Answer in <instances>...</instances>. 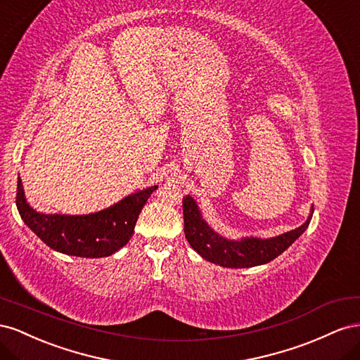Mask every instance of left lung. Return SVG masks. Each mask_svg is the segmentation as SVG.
Here are the masks:
<instances>
[{"instance_id":"obj_1","label":"left lung","mask_w":360,"mask_h":360,"mask_svg":"<svg viewBox=\"0 0 360 360\" xmlns=\"http://www.w3.org/2000/svg\"><path fill=\"white\" fill-rule=\"evenodd\" d=\"M184 232L191 248L203 259L226 269H249L273 261L307 229L314 214V205L306 221L297 229L285 232L271 238L241 237L232 240L214 231L203 219L198 202L190 194L182 199Z\"/></svg>"}]
</instances>
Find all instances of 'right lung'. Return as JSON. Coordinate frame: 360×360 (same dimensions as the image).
Listing matches in <instances>:
<instances>
[{"mask_svg": "<svg viewBox=\"0 0 360 360\" xmlns=\"http://www.w3.org/2000/svg\"><path fill=\"white\" fill-rule=\"evenodd\" d=\"M157 188L158 186H152L131 193L98 212L44 214L30 207L22 181L18 176L16 207L20 219L48 248L79 258H104L116 253L131 240L140 211Z\"/></svg>", "mask_w": 360, "mask_h": 360, "instance_id": "add662e5", "label": "right lung"}]
</instances>
